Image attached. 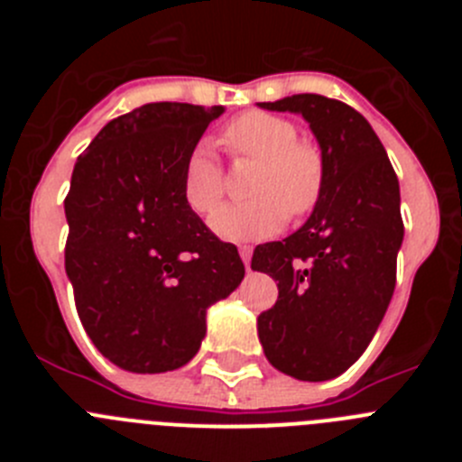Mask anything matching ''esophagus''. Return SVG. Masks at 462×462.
Segmentation results:
<instances>
[{
	"label": "esophagus",
	"mask_w": 462,
	"mask_h": 462,
	"mask_svg": "<svg viewBox=\"0 0 462 462\" xmlns=\"http://www.w3.org/2000/svg\"><path fill=\"white\" fill-rule=\"evenodd\" d=\"M240 259H243L245 268L250 271V263H252V250H250V247H240Z\"/></svg>",
	"instance_id": "esophagus-1"
}]
</instances>
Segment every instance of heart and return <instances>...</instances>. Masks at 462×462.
<instances>
[{
    "label": "heart",
    "mask_w": 462,
    "mask_h": 462,
    "mask_svg": "<svg viewBox=\"0 0 462 462\" xmlns=\"http://www.w3.org/2000/svg\"><path fill=\"white\" fill-rule=\"evenodd\" d=\"M224 143L236 157L256 159L245 203H228L210 219L212 231L231 243L271 238L287 224L289 212L303 217L317 206L324 189L321 154L298 143V129L284 117L250 110L228 122ZM224 194L222 166L210 145L191 150L182 169V199L199 215L217 208Z\"/></svg>",
    "instance_id": "1"
}]
</instances>
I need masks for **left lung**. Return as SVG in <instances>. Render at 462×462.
<instances>
[{
	"mask_svg": "<svg viewBox=\"0 0 462 462\" xmlns=\"http://www.w3.org/2000/svg\"><path fill=\"white\" fill-rule=\"evenodd\" d=\"M259 106L303 116L324 164L308 222L252 256V271L271 275L280 291L256 319L259 340L280 373L326 382L358 361L391 303L405 236L400 185L382 141L352 106L321 94Z\"/></svg>",
	"mask_w": 462,
	"mask_h": 462,
	"instance_id": "1",
	"label": "left lung"
}]
</instances>
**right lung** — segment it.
<instances>
[{
    "instance_id": "right-lung-1",
    "label": "right lung",
    "mask_w": 462,
    "mask_h": 462,
    "mask_svg": "<svg viewBox=\"0 0 462 462\" xmlns=\"http://www.w3.org/2000/svg\"><path fill=\"white\" fill-rule=\"evenodd\" d=\"M224 106L145 104L110 120L73 166L64 268L94 346L129 373L196 356L206 312L245 277L182 199V169Z\"/></svg>"
}]
</instances>
